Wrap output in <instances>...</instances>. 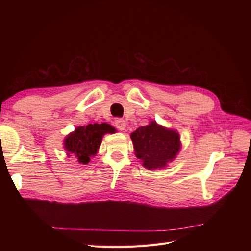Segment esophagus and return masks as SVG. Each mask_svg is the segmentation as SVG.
Segmentation results:
<instances>
[{"mask_svg": "<svg viewBox=\"0 0 251 251\" xmlns=\"http://www.w3.org/2000/svg\"><path fill=\"white\" fill-rule=\"evenodd\" d=\"M114 124H115V126L118 128L120 131H124L126 128V121L123 118H116L115 121H114Z\"/></svg>", "mask_w": 251, "mask_h": 251, "instance_id": "34e87169", "label": "esophagus"}]
</instances>
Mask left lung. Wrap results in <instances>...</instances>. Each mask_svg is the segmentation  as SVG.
<instances>
[{
  "instance_id": "1",
  "label": "left lung",
  "mask_w": 251,
  "mask_h": 251,
  "mask_svg": "<svg viewBox=\"0 0 251 251\" xmlns=\"http://www.w3.org/2000/svg\"><path fill=\"white\" fill-rule=\"evenodd\" d=\"M135 155L148 170L163 169L176 158L181 148L178 132L151 121L131 134Z\"/></svg>"
}]
</instances>
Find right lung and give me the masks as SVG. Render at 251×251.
<instances>
[{
    "label": "right lung",
    "instance_id": "1",
    "mask_svg": "<svg viewBox=\"0 0 251 251\" xmlns=\"http://www.w3.org/2000/svg\"><path fill=\"white\" fill-rule=\"evenodd\" d=\"M115 128L105 123L77 126L65 138L64 148L67 155H74L79 163L87 164L90 162V158L96 155L103 135L115 133Z\"/></svg>",
    "mask_w": 251,
    "mask_h": 251
}]
</instances>
